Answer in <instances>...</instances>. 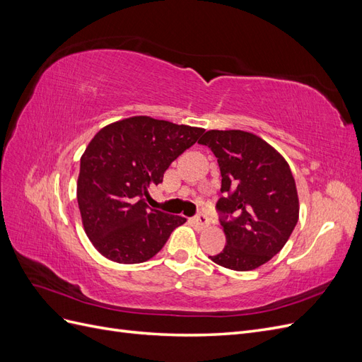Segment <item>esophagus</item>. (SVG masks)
Instances as JSON below:
<instances>
[{
    "label": "esophagus",
    "instance_id": "34e87169",
    "mask_svg": "<svg viewBox=\"0 0 362 362\" xmlns=\"http://www.w3.org/2000/svg\"><path fill=\"white\" fill-rule=\"evenodd\" d=\"M193 225L196 226V229H199V231H202L204 228L208 226V217L204 213H199L198 216H194Z\"/></svg>",
    "mask_w": 362,
    "mask_h": 362
}]
</instances>
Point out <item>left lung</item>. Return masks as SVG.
<instances>
[{
	"label": "left lung",
	"instance_id": "8db88e82",
	"mask_svg": "<svg viewBox=\"0 0 362 362\" xmlns=\"http://www.w3.org/2000/svg\"><path fill=\"white\" fill-rule=\"evenodd\" d=\"M199 144L211 149L222 175L223 196L216 210L226 245L210 258L231 270H254L278 254L298 223L290 166L267 141L246 131L211 129Z\"/></svg>",
	"mask_w": 362,
	"mask_h": 362
}]
</instances>
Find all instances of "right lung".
I'll return each instance as SVG.
<instances>
[{
  "label": "right lung",
  "mask_w": 362,
  "mask_h": 362,
  "mask_svg": "<svg viewBox=\"0 0 362 362\" xmlns=\"http://www.w3.org/2000/svg\"><path fill=\"white\" fill-rule=\"evenodd\" d=\"M205 129L136 116L104 127L80 161L76 199L95 249L120 264L154 257L185 222L148 206V187Z\"/></svg>",
  "instance_id": "right-lung-1"
}]
</instances>
